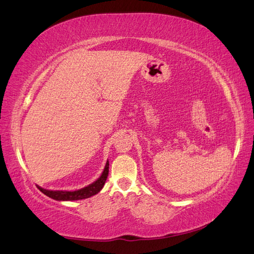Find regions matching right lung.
Returning a JSON list of instances; mask_svg holds the SVG:
<instances>
[{"mask_svg": "<svg viewBox=\"0 0 254 254\" xmlns=\"http://www.w3.org/2000/svg\"><path fill=\"white\" fill-rule=\"evenodd\" d=\"M108 172H109V162L107 161L102 175L99 176V179L96 180L94 183H92V184H90L88 186H86L84 188H81V190H74V191L47 190L40 186H38V188L44 194H46L47 197L55 199V200H60V201H72V200H81V199L90 198V197L94 196V194L98 193L100 191V190L104 187L105 182H106V180H107Z\"/></svg>", "mask_w": 254, "mask_h": 254, "instance_id": "right-lung-1", "label": "right lung"}]
</instances>
